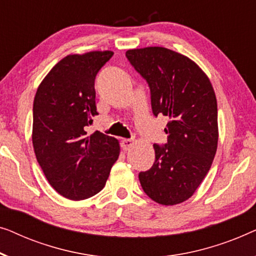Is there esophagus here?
<instances>
[{
  "instance_id": "1",
  "label": "esophagus",
  "mask_w": 256,
  "mask_h": 256,
  "mask_svg": "<svg viewBox=\"0 0 256 256\" xmlns=\"http://www.w3.org/2000/svg\"><path fill=\"white\" fill-rule=\"evenodd\" d=\"M133 144H134V142H133L132 139H123L122 140L120 145L123 147L124 150H128L133 146Z\"/></svg>"
}]
</instances>
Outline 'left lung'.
I'll return each instance as SVG.
<instances>
[{"label":"left lung","mask_w":256,"mask_h":256,"mask_svg":"<svg viewBox=\"0 0 256 256\" xmlns=\"http://www.w3.org/2000/svg\"><path fill=\"white\" fill-rule=\"evenodd\" d=\"M126 58L148 84L154 116L170 118L164 128L167 142L154 144L156 160L139 172L140 184L156 203H182L198 188L217 150L214 88L194 61L172 50H130Z\"/></svg>","instance_id":"1"}]
</instances>
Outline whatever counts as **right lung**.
Instances as JSON below:
<instances>
[{"label": "right lung", "instance_id": "add662e5", "mask_svg": "<svg viewBox=\"0 0 256 256\" xmlns=\"http://www.w3.org/2000/svg\"><path fill=\"white\" fill-rule=\"evenodd\" d=\"M112 56L111 51L67 56L36 92V158L50 184L66 198L81 200L100 192L120 156L117 139L86 131L97 114L96 75Z\"/></svg>", "mask_w": 256, "mask_h": 256}]
</instances>
